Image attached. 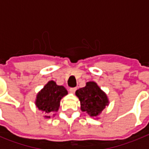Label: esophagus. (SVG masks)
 Returning <instances> with one entry per match:
<instances>
[{"label": "esophagus", "mask_w": 149, "mask_h": 149, "mask_svg": "<svg viewBox=\"0 0 149 149\" xmlns=\"http://www.w3.org/2000/svg\"><path fill=\"white\" fill-rule=\"evenodd\" d=\"M76 91H77V88H76V87H72V88L70 89V92L72 93H74L75 92H76Z\"/></svg>", "instance_id": "34e87169"}]
</instances>
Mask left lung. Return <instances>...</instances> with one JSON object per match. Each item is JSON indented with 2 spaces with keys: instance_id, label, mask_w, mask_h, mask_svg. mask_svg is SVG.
<instances>
[{
  "instance_id": "obj_1",
  "label": "left lung",
  "mask_w": 149,
  "mask_h": 149,
  "mask_svg": "<svg viewBox=\"0 0 149 149\" xmlns=\"http://www.w3.org/2000/svg\"><path fill=\"white\" fill-rule=\"evenodd\" d=\"M76 95L80 101L81 111L91 118L98 117L109 104L106 93L93 81L87 82L84 87L77 90Z\"/></svg>"
}]
</instances>
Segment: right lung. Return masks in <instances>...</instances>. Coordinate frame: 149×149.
Segmentation results:
<instances>
[{
	"mask_svg": "<svg viewBox=\"0 0 149 149\" xmlns=\"http://www.w3.org/2000/svg\"><path fill=\"white\" fill-rule=\"evenodd\" d=\"M68 94V91L63 86H58L53 80L45 84L36 96V107L44 112V118H50L51 115H56L60 106V100Z\"/></svg>",
	"mask_w": 149,
	"mask_h": 149,
	"instance_id": "add662e5",
	"label": "right lung"
}]
</instances>
